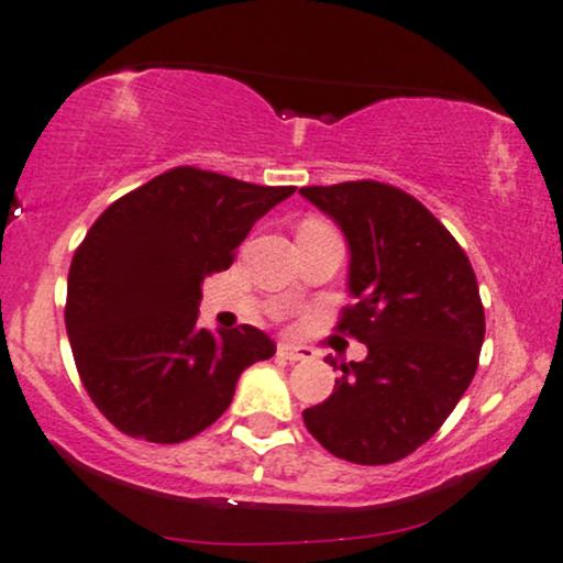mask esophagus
I'll return each instance as SVG.
<instances>
[{
  "label": "esophagus",
  "mask_w": 563,
  "mask_h": 563,
  "mask_svg": "<svg viewBox=\"0 0 563 563\" xmlns=\"http://www.w3.org/2000/svg\"><path fill=\"white\" fill-rule=\"evenodd\" d=\"M277 355H280L283 361H290V364H294V361H311V358H314V351H311V347H306V345L280 343V345H277Z\"/></svg>",
  "instance_id": "esophagus-1"
}]
</instances>
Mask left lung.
Instances as JSON below:
<instances>
[{"label": "left lung", "instance_id": "8db88e82", "mask_svg": "<svg viewBox=\"0 0 563 563\" xmlns=\"http://www.w3.org/2000/svg\"><path fill=\"white\" fill-rule=\"evenodd\" d=\"M351 252L338 330L368 347L303 423L334 457L387 465L426 444L471 387L486 317L471 260L416 197L379 181L303 187ZM334 366V361H330Z\"/></svg>", "mask_w": 563, "mask_h": 563}]
</instances>
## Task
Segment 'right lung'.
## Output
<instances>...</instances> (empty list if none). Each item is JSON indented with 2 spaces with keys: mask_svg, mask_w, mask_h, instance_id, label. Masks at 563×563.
<instances>
[{
  "mask_svg": "<svg viewBox=\"0 0 563 563\" xmlns=\"http://www.w3.org/2000/svg\"><path fill=\"white\" fill-rule=\"evenodd\" d=\"M296 187L174 168L111 205L75 252L69 343L90 400L119 431L179 444L223 416L246 366L275 355L252 324H197L202 280Z\"/></svg>",
  "mask_w": 563,
  "mask_h": 563,
  "instance_id": "add662e5",
  "label": "right lung"
}]
</instances>
